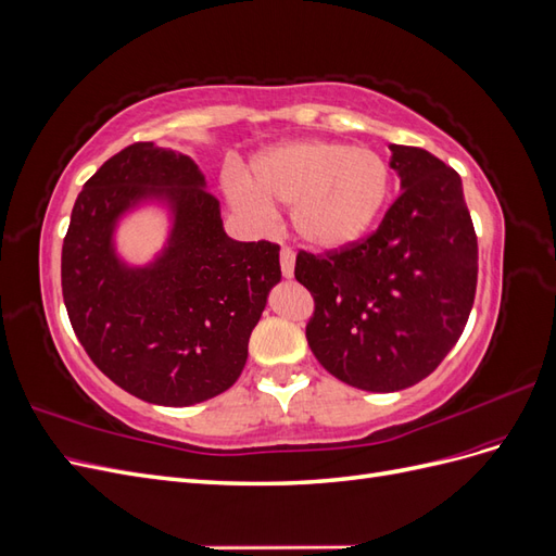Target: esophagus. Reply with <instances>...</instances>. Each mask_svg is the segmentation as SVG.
Segmentation results:
<instances>
[{
  "label": "esophagus",
  "mask_w": 556,
  "mask_h": 556,
  "mask_svg": "<svg viewBox=\"0 0 556 556\" xmlns=\"http://www.w3.org/2000/svg\"><path fill=\"white\" fill-rule=\"evenodd\" d=\"M280 271L285 278L294 276V252L290 248L280 250Z\"/></svg>",
  "instance_id": "esophagus-1"
}]
</instances>
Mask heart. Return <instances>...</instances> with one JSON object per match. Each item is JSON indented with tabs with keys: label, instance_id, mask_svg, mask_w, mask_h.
Segmentation results:
<instances>
[{
	"label": "heart",
	"instance_id": "heart-1",
	"mask_svg": "<svg viewBox=\"0 0 556 556\" xmlns=\"http://www.w3.org/2000/svg\"><path fill=\"white\" fill-rule=\"evenodd\" d=\"M255 188L231 182V199L250 217L292 208L296 237L315 250H339L374 227L390 197V166L368 148L336 141H294L264 153L252 166Z\"/></svg>",
	"mask_w": 556,
	"mask_h": 556
}]
</instances>
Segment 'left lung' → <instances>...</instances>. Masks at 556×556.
<instances>
[{
  "mask_svg": "<svg viewBox=\"0 0 556 556\" xmlns=\"http://www.w3.org/2000/svg\"><path fill=\"white\" fill-rule=\"evenodd\" d=\"M390 150L403 192L380 227L325 255L299 250L294 266L315 301L313 355L366 392L425 380L459 341L478 285V237L459 174L422 148Z\"/></svg>",
  "mask_w": 556,
  "mask_h": 556,
  "instance_id": "left-lung-1",
  "label": "left lung"
}]
</instances>
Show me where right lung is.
I'll return each mask as SVG.
<instances>
[{
  "instance_id": "obj_1",
  "label": "right lung",
  "mask_w": 556,
  "mask_h": 556,
  "mask_svg": "<svg viewBox=\"0 0 556 556\" xmlns=\"http://www.w3.org/2000/svg\"><path fill=\"white\" fill-rule=\"evenodd\" d=\"M143 200L173 213L161 255L116 257V220ZM280 245L233 241L199 166L176 150L131 143L83 185L62 243V296L80 345L125 392L194 406L239 380L250 333L280 282Z\"/></svg>"
}]
</instances>
